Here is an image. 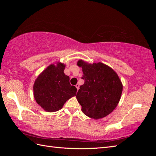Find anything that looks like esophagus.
Instances as JSON below:
<instances>
[{
  "label": "esophagus",
  "instance_id": "obj_1",
  "mask_svg": "<svg viewBox=\"0 0 156 156\" xmlns=\"http://www.w3.org/2000/svg\"><path fill=\"white\" fill-rule=\"evenodd\" d=\"M75 87H76V88H77V90H78L79 88V84H77L76 85H75Z\"/></svg>",
  "mask_w": 156,
  "mask_h": 156
}]
</instances>
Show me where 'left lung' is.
Segmentation results:
<instances>
[{
    "instance_id": "obj_1",
    "label": "left lung",
    "mask_w": 156,
    "mask_h": 156,
    "mask_svg": "<svg viewBox=\"0 0 156 156\" xmlns=\"http://www.w3.org/2000/svg\"><path fill=\"white\" fill-rule=\"evenodd\" d=\"M77 66L82 68L84 80L76 95L82 112L95 120L107 116L120 100L123 85L119 75L101 62L89 64L79 60Z\"/></svg>"
}]
</instances>
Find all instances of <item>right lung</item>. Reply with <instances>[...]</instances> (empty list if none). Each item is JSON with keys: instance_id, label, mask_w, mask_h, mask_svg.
Masks as SVG:
<instances>
[{"instance_id": "1", "label": "right lung", "mask_w": 156, "mask_h": 156, "mask_svg": "<svg viewBox=\"0 0 156 156\" xmlns=\"http://www.w3.org/2000/svg\"><path fill=\"white\" fill-rule=\"evenodd\" d=\"M65 66L60 62L52 64L35 80L34 98L47 112L59 111L66 101L76 95L77 88L71 85L69 76L64 73Z\"/></svg>"}]
</instances>
